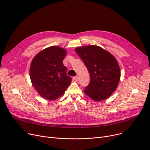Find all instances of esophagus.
I'll return each mask as SVG.
<instances>
[{
    "label": "esophagus",
    "instance_id": "obj_1",
    "mask_svg": "<svg viewBox=\"0 0 150 150\" xmlns=\"http://www.w3.org/2000/svg\"><path fill=\"white\" fill-rule=\"evenodd\" d=\"M74 80L76 81V82H77V81H78V76H75V77H74Z\"/></svg>",
    "mask_w": 150,
    "mask_h": 150
}]
</instances>
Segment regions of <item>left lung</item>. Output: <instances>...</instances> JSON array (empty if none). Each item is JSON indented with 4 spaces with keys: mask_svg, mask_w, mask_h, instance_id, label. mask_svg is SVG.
I'll list each match as a JSON object with an SVG mask.
<instances>
[{
    "mask_svg": "<svg viewBox=\"0 0 150 150\" xmlns=\"http://www.w3.org/2000/svg\"><path fill=\"white\" fill-rule=\"evenodd\" d=\"M90 74V83L84 92L93 100H105L119 84L120 67L115 57L103 48L89 45L75 49Z\"/></svg>",
    "mask_w": 150,
    "mask_h": 150,
    "instance_id": "obj_1",
    "label": "left lung"
}]
</instances>
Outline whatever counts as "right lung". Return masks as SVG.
<instances>
[{"mask_svg": "<svg viewBox=\"0 0 150 150\" xmlns=\"http://www.w3.org/2000/svg\"><path fill=\"white\" fill-rule=\"evenodd\" d=\"M67 51L53 46L43 49L32 60L29 75L34 88L42 98L53 101L62 96L71 83L62 61Z\"/></svg>", "mask_w": 150, "mask_h": 150, "instance_id": "1", "label": "right lung"}]
</instances>
